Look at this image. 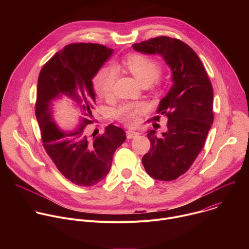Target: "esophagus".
<instances>
[{"label":"esophagus","instance_id":"1","mask_svg":"<svg viewBox=\"0 0 249 249\" xmlns=\"http://www.w3.org/2000/svg\"><path fill=\"white\" fill-rule=\"evenodd\" d=\"M140 134H141V133H139V132H137V131H133V130H128V131L126 132V135H127V138H128V139H133V138L139 136Z\"/></svg>","mask_w":249,"mask_h":249}]
</instances>
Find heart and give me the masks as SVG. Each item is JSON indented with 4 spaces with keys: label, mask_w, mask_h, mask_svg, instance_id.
I'll list each match as a JSON object with an SVG mask.
<instances>
[{
    "label": "heart",
    "mask_w": 249,
    "mask_h": 249,
    "mask_svg": "<svg viewBox=\"0 0 249 249\" xmlns=\"http://www.w3.org/2000/svg\"><path fill=\"white\" fill-rule=\"evenodd\" d=\"M125 65L142 85L154 83L161 74L160 63L146 55L131 54L125 59ZM115 80L116 71L113 68L107 67L100 71L94 79V88L100 97L111 96ZM147 109L148 106L144 102L125 103L116 110V117L128 126H135L140 121V115Z\"/></svg>",
    "instance_id": "obj_1"
}]
</instances>
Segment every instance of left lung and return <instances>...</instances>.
<instances>
[{
	"mask_svg": "<svg viewBox=\"0 0 249 249\" xmlns=\"http://www.w3.org/2000/svg\"><path fill=\"white\" fill-rule=\"evenodd\" d=\"M132 47L160 55L171 70L172 86L157 110L168 118L167 131L161 137H157L156 130L148 131L151 149L142 159L151 177L171 181L190 168L204 147L214 121L213 87L198 55L179 39L160 36Z\"/></svg>",
	"mask_w": 249,
	"mask_h": 249,
	"instance_id": "left-lung-1",
	"label": "left lung"
}]
</instances>
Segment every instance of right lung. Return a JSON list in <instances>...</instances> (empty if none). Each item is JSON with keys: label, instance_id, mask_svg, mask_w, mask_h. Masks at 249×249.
<instances>
[{"label": "right lung", "instance_id": "obj_1", "mask_svg": "<svg viewBox=\"0 0 249 249\" xmlns=\"http://www.w3.org/2000/svg\"><path fill=\"white\" fill-rule=\"evenodd\" d=\"M112 53L113 49L100 44H69L42 67L38 77L35 115L43 147L59 171L79 186H92L104 179L115 151L126 140L124 130L112 124L97 136L86 130L95 102L91 80ZM62 95L73 99L84 116L74 131L61 130L53 120L52 102Z\"/></svg>", "mask_w": 249, "mask_h": 249}]
</instances>
